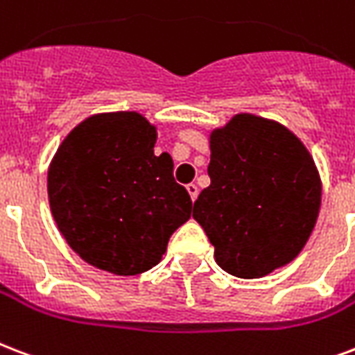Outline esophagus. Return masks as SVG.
I'll return each mask as SVG.
<instances>
[{
  "label": "esophagus",
  "mask_w": 355,
  "mask_h": 355,
  "mask_svg": "<svg viewBox=\"0 0 355 355\" xmlns=\"http://www.w3.org/2000/svg\"><path fill=\"white\" fill-rule=\"evenodd\" d=\"M186 189H188V193H189V197H191V201H196L197 196H199V188H197L196 184H188V186H186Z\"/></svg>",
  "instance_id": "obj_1"
}]
</instances>
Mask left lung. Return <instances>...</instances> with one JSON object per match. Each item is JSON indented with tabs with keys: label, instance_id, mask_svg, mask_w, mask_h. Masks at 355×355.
<instances>
[{
	"label": "left lung",
	"instance_id": "1",
	"mask_svg": "<svg viewBox=\"0 0 355 355\" xmlns=\"http://www.w3.org/2000/svg\"><path fill=\"white\" fill-rule=\"evenodd\" d=\"M210 186L193 220L227 274L259 279L300 255L320 212L322 180L302 139L272 119L238 113L208 137Z\"/></svg>",
	"mask_w": 355,
	"mask_h": 355
}]
</instances>
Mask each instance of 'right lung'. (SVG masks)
Masks as SVG:
<instances>
[{
    "mask_svg": "<svg viewBox=\"0 0 355 355\" xmlns=\"http://www.w3.org/2000/svg\"><path fill=\"white\" fill-rule=\"evenodd\" d=\"M156 126L137 112L96 113L59 145L48 201L59 232L91 266L137 275L156 266L191 216L173 159L154 154Z\"/></svg>",
    "mask_w": 355,
    "mask_h": 355,
    "instance_id": "add662e5",
    "label": "right lung"
}]
</instances>
